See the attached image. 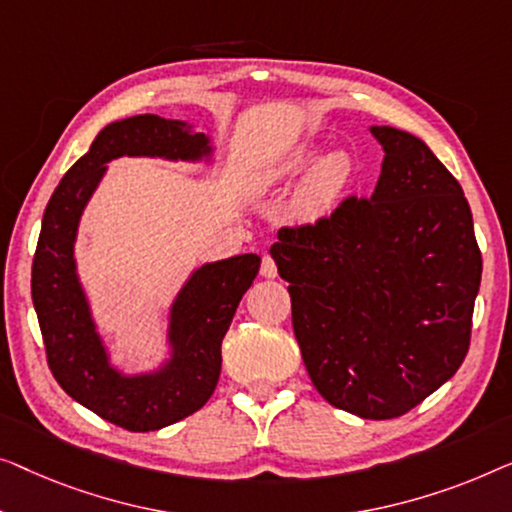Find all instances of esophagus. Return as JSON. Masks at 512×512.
Masks as SVG:
<instances>
[{
	"label": "esophagus",
	"mask_w": 512,
	"mask_h": 512,
	"mask_svg": "<svg viewBox=\"0 0 512 512\" xmlns=\"http://www.w3.org/2000/svg\"><path fill=\"white\" fill-rule=\"evenodd\" d=\"M259 273H262L264 278H276L278 276V266H276V262H273L271 255L262 257V266H259Z\"/></svg>",
	"instance_id": "34e87169"
}]
</instances>
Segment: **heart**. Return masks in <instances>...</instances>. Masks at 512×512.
Segmentation results:
<instances>
[{"label":"heart","instance_id":"b5f03b06","mask_svg":"<svg viewBox=\"0 0 512 512\" xmlns=\"http://www.w3.org/2000/svg\"><path fill=\"white\" fill-rule=\"evenodd\" d=\"M308 174L304 185L299 187L297 197L292 204V215L301 222H313L325 218L336 208L343 194L355 181V164L348 153H331L325 160H320V148L313 143H304L290 150L285 157L266 169L264 185L266 187H283L297 181L299 176Z\"/></svg>","mask_w":512,"mask_h":512}]
</instances>
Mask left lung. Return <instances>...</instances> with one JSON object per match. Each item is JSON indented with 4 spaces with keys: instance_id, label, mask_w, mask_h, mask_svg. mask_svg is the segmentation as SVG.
Returning a JSON list of instances; mask_svg holds the SVG:
<instances>
[{
    "instance_id": "left-lung-1",
    "label": "left lung",
    "mask_w": 512,
    "mask_h": 512,
    "mask_svg": "<svg viewBox=\"0 0 512 512\" xmlns=\"http://www.w3.org/2000/svg\"><path fill=\"white\" fill-rule=\"evenodd\" d=\"M385 148L371 197L280 227L271 257L315 390L366 420L408 413L455 376L471 343L482 255L462 185L427 143L371 127Z\"/></svg>"
}]
</instances>
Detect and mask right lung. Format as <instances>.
<instances>
[{
	"mask_svg": "<svg viewBox=\"0 0 512 512\" xmlns=\"http://www.w3.org/2000/svg\"><path fill=\"white\" fill-rule=\"evenodd\" d=\"M208 153L204 134L160 115L111 122L71 167L43 213L32 262V301L57 383L71 399L127 431H155L197 413L218 385L225 338L236 306L259 271L257 255L204 264L192 273L171 311L174 359L155 376L127 378L111 369L76 278L74 239L106 162L122 155L197 160Z\"/></svg>",
	"mask_w": 512,
	"mask_h": 512,
	"instance_id": "right-lung-1",
	"label": "right lung"
}]
</instances>
